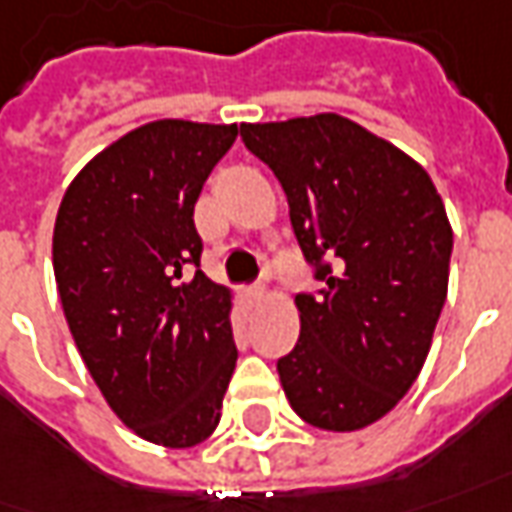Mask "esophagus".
<instances>
[{
	"label": "esophagus",
	"instance_id": "1",
	"mask_svg": "<svg viewBox=\"0 0 512 512\" xmlns=\"http://www.w3.org/2000/svg\"><path fill=\"white\" fill-rule=\"evenodd\" d=\"M246 297H249V302H252V305H260V302L266 300V285L263 283L252 285V288L246 291Z\"/></svg>",
	"mask_w": 512,
	"mask_h": 512
}]
</instances>
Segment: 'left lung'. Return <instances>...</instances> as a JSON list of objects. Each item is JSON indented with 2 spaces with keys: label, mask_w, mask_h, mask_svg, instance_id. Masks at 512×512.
Here are the masks:
<instances>
[{
  "label": "left lung",
  "mask_w": 512,
  "mask_h": 512,
  "mask_svg": "<svg viewBox=\"0 0 512 512\" xmlns=\"http://www.w3.org/2000/svg\"><path fill=\"white\" fill-rule=\"evenodd\" d=\"M241 139L283 184L322 283L297 294L300 342L277 361L285 398L316 429H364L429 356L454 246L443 198L412 156L339 114L243 123Z\"/></svg>",
  "instance_id": "8db88e82"
}]
</instances>
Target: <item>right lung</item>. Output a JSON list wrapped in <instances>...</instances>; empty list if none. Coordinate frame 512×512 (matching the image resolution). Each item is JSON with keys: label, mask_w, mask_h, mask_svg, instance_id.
I'll return each instance as SVG.
<instances>
[{"label": "right lung", "mask_w": 512, "mask_h": 512, "mask_svg": "<svg viewBox=\"0 0 512 512\" xmlns=\"http://www.w3.org/2000/svg\"><path fill=\"white\" fill-rule=\"evenodd\" d=\"M238 125L156 120L66 187L52 269L66 325L111 412L165 448L204 443L238 361L232 294L198 269V193ZM197 274L182 281L183 269Z\"/></svg>", "instance_id": "add662e5"}]
</instances>
